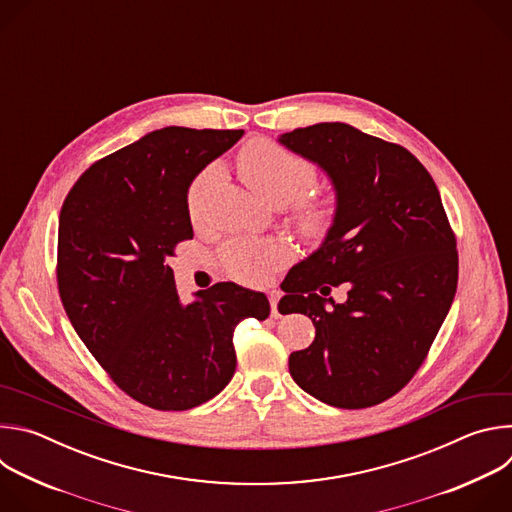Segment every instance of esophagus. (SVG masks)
<instances>
[{"label": "esophagus", "instance_id": "obj_1", "mask_svg": "<svg viewBox=\"0 0 512 512\" xmlns=\"http://www.w3.org/2000/svg\"><path fill=\"white\" fill-rule=\"evenodd\" d=\"M277 302H279V294H277V291H271V294H269V304H271V316H273V318H279Z\"/></svg>", "mask_w": 512, "mask_h": 512}]
</instances>
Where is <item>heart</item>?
I'll use <instances>...</instances> for the list:
<instances>
[{
	"mask_svg": "<svg viewBox=\"0 0 512 512\" xmlns=\"http://www.w3.org/2000/svg\"><path fill=\"white\" fill-rule=\"evenodd\" d=\"M239 172L247 186L263 200L289 208V221L306 239H322L336 221V196L310 192L316 182V166L283 145L269 139L249 141L239 154ZM214 170L208 168L188 188L186 208L198 218L204 190ZM287 249L277 241H235L223 253L227 271L243 281H259L269 269L283 263Z\"/></svg>",
	"mask_w": 512,
	"mask_h": 512,
	"instance_id": "b5f03b06",
	"label": "heart"
}]
</instances>
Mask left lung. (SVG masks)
Returning a JSON list of instances; mask_svg holds the SVG:
<instances>
[{"label": "left lung", "mask_w": 512, "mask_h": 512, "mask_svg": "<svg viewBox=\"0 0 512 512\" xmlns=\"http://www.w3.org/2000/svg\"><path fill=\"white\" fill-rule=\"evenodd\" d=\"M279 141L330 176L338 204L322 247L285 277L283 300L316 326L314 342L291 352L289 373L332 407L379 405L419 371L456 296V235L440 192L411 152L346 123ZM340 282L349 300L326 311L315 291Z\"/></svg>", "instance_id": "left-lung-1"}]
</instances>
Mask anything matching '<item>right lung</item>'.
<instances>
[{
    "label": "right lung",
    "mask_w": 512,
    "mask_h": 512,
    "mask_svg": "<svg viewBox=\"0 0 512 512\" xmlns=\"http://www.w3.org/2000/svg\"><path fill=\"white\" fill-rule=\"evenodd\" d=\"M243 129L164 127L95 162L58 223L56 281L70 324L131 399L186 411L235 375L233 330L265 320L259 291L223 281L184 306L166 263L192 239L188 186Z\"/></svg>",
    "instance_id": "right-lung-1"
}]
</instances>
